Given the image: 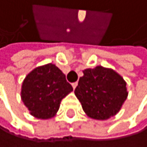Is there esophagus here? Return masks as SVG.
Listing matches in <instances>:
<instances>
[{
  "label": "esophagus",
  "mask_w": 147,
  "mask_h": 147,
  "mask_svg": "<svg viewBox=\"0 0 147 147\" xmlns=\"http://www.w3.org/2000/svg\"><path fill=\"white\" fill-rule=\"evenodd\" d=\"M71 86H73L74 90V89H76V88L77 87V82H74V83H73V84H71Z\"/></svg>",
  "instance_id": "34e87169"
}]
</instances>
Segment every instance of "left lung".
<instances>
[{
  "label": "left lung",
  "instance_id": "8db88e82",
  "mask_svg": "<svg viewBox=\"0 0 147 147\" xmlns=\"http://www.w3.org/2000/svg\"><path fill=\"white\" fill-rule=\"evenodd\" d=\"M74 94L89 117L107 120L116 115L127 97V83L112 69L97 66L83 71Z\"/></svg>",
  "mask_w": 147,
  "mask_h": 147
}]
</instances>
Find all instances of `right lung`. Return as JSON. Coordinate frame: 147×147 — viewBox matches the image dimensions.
I'll return each mask as SVG.
<instances>
[{
  "instance_id": "obj_1",
  "label": "right lung",
  "mask_w": 147,
  "mask_h": 147,
  "mask_svg": "<svg viewBox=\"0 0 147 147\" xmlns=\"http://www.w3.org/2000/svg\"><path fill=\"white\" fill-rule=\"evenodd\" d=\"M73 90L66 76L55 64L38 67L27 74L22 86V100L30 114L50 119L57 114L61 100Z\"/></svg>"
}]
</instances>
